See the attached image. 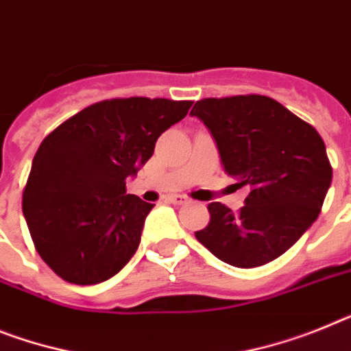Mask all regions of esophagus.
I'll return each mask as SVG.
<instances>
[{"instance_id": "34e87169", "label": "esophagus", "mask_w": 351, "mask_h": 351, "mask_svg": "<svg viewBox=\"0 0 351 351\" xmlns=\"http://www.w3.org/2000/svg\"><path fill=\"white\" fill-rule=\"evenodd\" d=\"M167 200H169V202H172V204H176V206H181V204H186V197L184 195H169L167 197Z\"/></svg>"}]
</instances>
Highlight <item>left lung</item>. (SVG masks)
Listing matches in <instances>:
<instances>
[{
  "label": "left lung",
  "mask_w": 351,
  "mask_h": 351,
  "mask_svg": "<svg viewBox=\"0 0 351 351\" xmlns=\"http://www.w3.org/2000/svg\"><path fill=\"white\" fill-rule=\"evenodd\" d=\"M226 172L250 193L239 213L220 202L195 236L220 261L256 268L274 261L313 226L332 182V167L313 125L266 95L197 101Z\"/></svg>",
  "instance_id": "1"
}]
</instances>
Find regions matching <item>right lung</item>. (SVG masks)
<instances>
[{"label":"right lung","instance_id":"right-lung-1","mask_svg":"<svg viewBox=\"0 0 351 351\" xmlns=\"http://www.w3.org/2000/svg\"><path fill=\"white\" fill-rule=\"evenodd\" d=\"M191 101L130 97L85 108L44 138L23 193L38 256L67 282H104L130 263L154 204L125 193Z\"/></svg>","mask_w":351,"mask_h":351}]
</instances>
